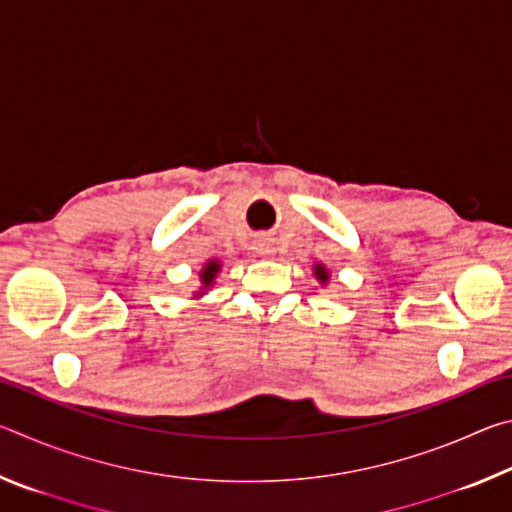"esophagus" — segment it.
Here are the masks:
<instances>
[{
	"instance_id": "34e87169",
	"label": "esophagus",
	"mask_w": 512,
	"mask_h": 512,
	"mask_svg": "<svg viewBox=\"0 0 512 512\" xmlns=\"http://www.w3.org/2000/svg\"><path fill=\"white\" fill-rule=\"evenodd\" d=\"M255 250H257V255L268 257V255H273V244L268 239H259L255 244Z\"/></svg>"
}]
</instances>
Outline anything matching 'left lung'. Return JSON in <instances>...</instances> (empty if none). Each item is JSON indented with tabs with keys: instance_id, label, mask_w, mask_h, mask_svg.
I'll return each mask as SVG.
<instances>
[{
	"instance_id": "1",
	"label": "left lung",
	"mask_w": 512,
	"mask_h": 512,
	"mask_svg": "<svg viewBox=\"0 0 512 512\" xmlns=\"http://www.w3.org/2000/svg\"><path fill=\"white\" fill-rule=\"evenodd\" d=\"M316 275H318V277H320V280H323V282L327 280V271H325V268H323V266H316Z\"/></svg>"
}]
</instances>
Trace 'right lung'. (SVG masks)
I'll return each instance as SVG.
<instances>
[{
    "instance_id": "right-lung-1",
    "label": "right lung",
    "mask_w": 512,
    "mask_h": 512,
    "mask_svg": "<svg viewBox=\"0 0 512 512\" xmlns=\"http://www.w3.org/2000/svg\"><path fill=\"white\" fill-rule=\"evenodd\" d=\"M216 271H219V262H210V264H207V266L203 268V275H201V277H203L205 287L214 280V273H216Z\"/></svg>"
}]
</instances>
